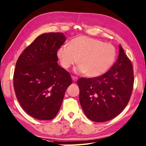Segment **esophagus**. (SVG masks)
<instances>
[{
	"mask_svg": "<svg viewBox=\"0 0 146 146\" xmlns=\"http://www.w3.org/2000/svg\"><path fill=\"white\" fill-rule=\"evenodd\" d=\"M72 79L74 81H77V77L74 76H72Z\"/></svg>",
	"mask_w": 146,
	"mask_h": 146,
	"instance_id": "obj_1",
	"label": "esophagus"
}]
</instances>
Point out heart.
<instances>
[{
	"label": "heart",
	"mask_w": 146,
	"mask_h": 146,
	"mask_svg": "<svg viewBox=\"0 0 146 146\" xmlns=\"http://www.w3.org/2000/svg\"><path fill=\"white\" fill-rule=\"evenodd\" d=\"M57 56L61 66L69 69L77 61L78 70L89 77L106 73L114 64L116 49L113 45L84 35L70 40L67 47H61Z\"/></svg>",
	"instance_id": "1"
}]
</instances>
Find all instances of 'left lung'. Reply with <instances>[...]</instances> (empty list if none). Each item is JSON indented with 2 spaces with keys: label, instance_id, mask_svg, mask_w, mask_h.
Returning <instances> with one entry per match:
<instances>
[{
  "label": "left lung",
  "instance_id": "left-lung-1",
  "mask_svg": "<svg viewBox=\"0 0 146 146\" xmlns=\"http://www.w3.org/2000/svg\"><path fill=\"white\" fill-rule=\"evenodd\" d=\"M77 83L86 115L94 122H106L118 115L127 105L133 90V67L120 45L118 59L108 72L92 78L81 77Z\"/></svg>",
  "mask_w": 146,
  "mask_h": 146
}]
</instances>
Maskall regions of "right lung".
<instances>
[{"instance_id":"1","label":"right lung","mask_w":146,"mask_h":146,"mask_svg":"<svg viewBox=\"0 0 146 146\" xmlns=\"http://www.w3.org/2000/svg\"><path fill=\"white\" fill-rule=\"evenodd\" d=\"M66 40L60 32L41 34L16 62L13 77L16 98L25 112L35 119L56 117L72 82L70 74L57 64V51Z\"/></svg>"}]
</instances>
